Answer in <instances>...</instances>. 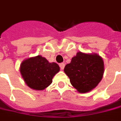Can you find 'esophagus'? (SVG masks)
I'll return each mask as SVG.
<instances>
[{
    "instance_id": "1",
    "label": "esophagus",
    "mask_w": 121,
    "mask_h": 121,
    "mask_svg": "<svg viewBox=\"0 0 121 121\" xmlns=\"http://www.w3.org/2000/svg\"><path fill=\"white\" fill-rule=\"evenodd\" d=\"M60 67L61 70H63V69L65 67V63H60Z\"/></svg>"
}]
</instances>
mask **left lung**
<instances>
[{
  "instance_id": "8db88e82",
  "label": "left lung",
  "mask_w": 121,
  "mask_h": 121,
  "mask_svg": "<svg viewBox=\"0 0 121 121\" xmlns=\"http://www.w3.org/2000/svg\"><path fill=\"white\" fill-rule=\"evenodd\" d=\"M104 71L102 58L96 54L78 52L64 68L72 86L80 93L91 91L101 81Z\"/></svg>"
}]
</instances>
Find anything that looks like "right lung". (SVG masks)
Returning a JSON list of instances; mask_svg holds the SVG:
<instances>
[{"instance_id": "add662e5", "label": "right lung", "mask_w": 121, "mask_h": 121, "mask_svg": "<svg viewBox=\"0 0 121 121\" xmlns=\"http://www.w3.org/2000/svg\"><path fill=\"white\" fill-rule=\"evenodd\" d=\"M59 71L60 67L57 63H49L40 55L25 60L20 67L21 76L26 85L38 91L49 86L54 76Z\"/></svg>"}]
</instances>
